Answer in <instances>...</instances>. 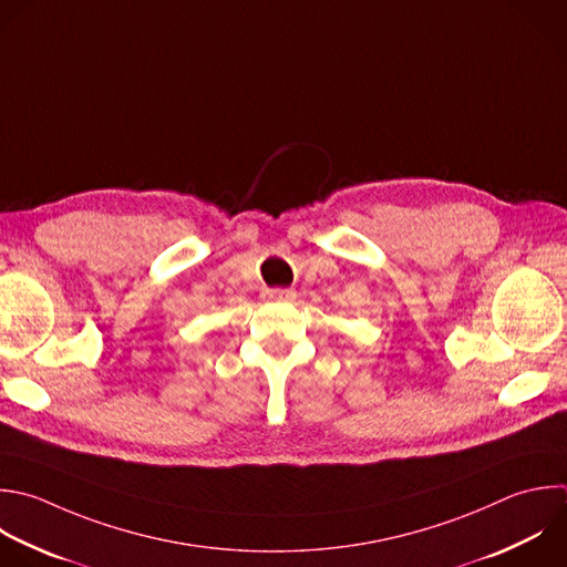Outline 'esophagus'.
Instances as JSON below:
<instances>
[{"label": "esophagus", "mask_w": 567, "mask_h": 567, "mask_svg": "<svg viewBox=\"0 0 567 567\" xmlns=\"http://www.w3.org/2000/svg\"><path fill=\"white\" fill-rule=\"evenodd\" d=\"M264 297L270 301H290V299H295V290L292 288H266Z\"/></svg>", "instance_id": "34e87169"}]
</instances>
